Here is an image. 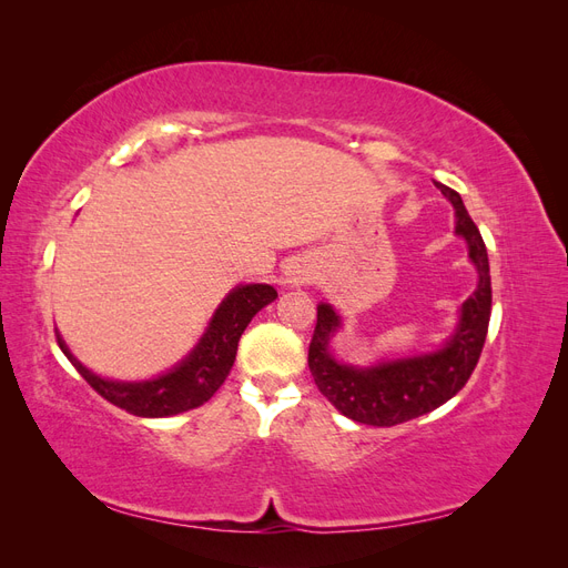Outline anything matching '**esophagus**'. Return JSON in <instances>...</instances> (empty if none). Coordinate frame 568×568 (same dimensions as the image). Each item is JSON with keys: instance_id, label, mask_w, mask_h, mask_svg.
Wrapping results in <instances>:
<instances>
[{"instance_id": "obj_1", "label": "esophagus", "mask_w": 568, "mask_h": 568, "mask_svg": "<svg viewBox=\"0 0 568 568\" xmlns=\"http://www.w3.org/2000/svg\"><path fill=\"white\" fill-rule=\"evenodd\" d=\"M307 277H305V274H301V272H294V274H291V277H288V282L291 284H303Z\"/></svg>"}]
</instances>
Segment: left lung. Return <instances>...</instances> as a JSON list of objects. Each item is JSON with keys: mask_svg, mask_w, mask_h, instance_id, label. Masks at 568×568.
I'll return each instance as SVG.
<instances>
[{"mask_svg": "<svg viewBox=\"0 0 568 568\" xmlns=\"http://www.w3.org/2000/svg\"><path fill=\"white\" fill-rule=\"evenodd\" d=\"M436 186L453 203L455 232L464 236L469 257L478 272V286L464 301L455 334L443 343V348L379 363L374 367L343 365L332 355L329 341L341 326L329 303L317 305V324L307 351V367L320 393L341 415L369 426H395L426 415L462 390L484 351L490 322V267L488 251L478 227L455 189L436 182Z\"/></svg>", "mask_w": 568, "mask_h": 568, "instance_id": "obj_1", "label": "left lung"}]
</instances>
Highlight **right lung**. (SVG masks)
I'll return each instance as SVG.
<instances>
[{
	"label": "right lung",
	"mask_w": 568,
	"mask_h": 568,
	"mask_svg": "<svg viewBox=\"0 0 568 568\" xmlns=\"http://www.w3.org/2000/svg\"><path fill=\"white\" fill-rule=\"evenodd\" d=\"M277 298V291L270 284H242L220 303L209 329L178 367L149 382H111L101 379L84 367L68 351L61 334H57L59 348L71 359L80 376L101 398L115 407L130 412L134 417H173L180 412L194 409L213 398V393L225 384L234 365L239 338L257 311Z\"/></svg>",
	"instance_id": "right-lung-1"
}]
</instances>
